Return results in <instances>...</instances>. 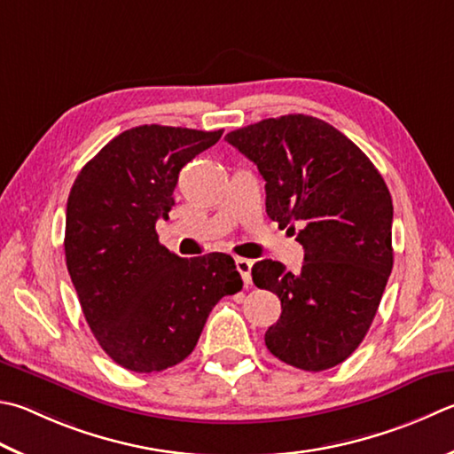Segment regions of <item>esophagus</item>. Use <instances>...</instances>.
<instances>
[{"label": "esophagus", "mask_w": 454, "mask_h": 454, "mask_svg": "<svg viewBox=\"0 0 454 454\" xmlns=\"http://www.w3.org/2000/svg\"><path fill=\"white\" fill-rule=\"evenodd\" d=\"M252 260H246V258H236V270L240 271V276L244 279L246 286L252 284Z\"/></svg>", "instance_id": "esophagus-1"}]
</instances>
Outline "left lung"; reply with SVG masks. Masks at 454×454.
Here are the masks:
<instances>
[{"label":"left lung","instance_id":"left-lung-1","mask_svg":"<svg viewBox=\"0 0 454 454\" xmlns=\"http://www.w3.org/2000/svg\"><path fill=\"white\" fill-rule=\"evenodd\" d=\"M226 141L258 167L268 216L306 252L298 274L254 263V284L282 301L266 348L303 371L340 365L364 341L393 270L389 188L357 145L308 114L260 121Z\"/></svg>","mask_w":454,"mask_h":454}]
</instances>
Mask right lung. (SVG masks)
Listing matches in <instances>:
<instances>
[{
	"label": "right lung",
	"instance_id": "obj_1",
	"mask_svg": "<svg viewBox=\"0 0 454 454\" xmlns=\"http://www.w3.org/2000/svg\"><path fill=\"white\" fill-rule=\"evenodd\" d=\"M224 130L141 125L106 143L75 178L65 260L95 340L114 364L153 373L184 361L212 308L242 290L228 254L180 258L156 220L175 206L178 172Z\"/></svg>",
	"mask_w": 454,
	"mask_h": 454
}]
</instances>
